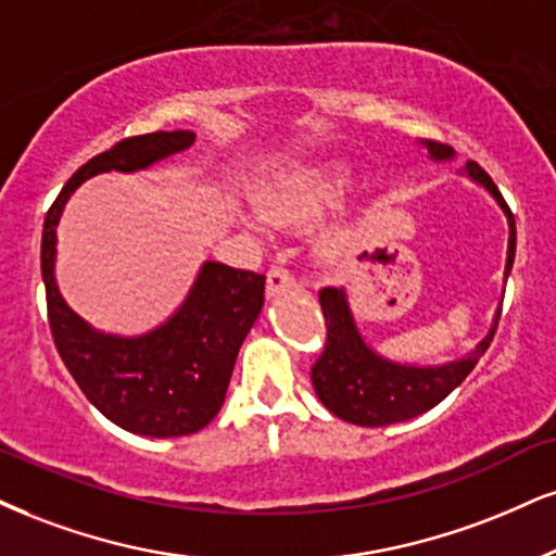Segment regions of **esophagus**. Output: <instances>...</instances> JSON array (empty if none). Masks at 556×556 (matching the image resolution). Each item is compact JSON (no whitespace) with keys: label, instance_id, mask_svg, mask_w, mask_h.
<instances>
[{"label":"esophagus","instance_id":"34e87169","mask_svg":"<svg viewBox=\"0 0 556 556\" xmlns=\"http://www.w3.org/2000/svg\"><path fill=\"white\" fill-rule=\"evenodd\" d=\"M293 283H296V280H293V276L289 270H286V267L273 265L270 273H267V296H270V299L278 296L280 291L291 289Z\"/></svg>","mask_w":556,"mask_h":556}]
</instances>
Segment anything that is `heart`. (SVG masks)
<instances>
[{
    "mask_svg": "<svg viewBox=\"0 0 556 556\" xmlns=\"http://www.w3.org/2000/svg\"><path fill=\"white\" fill-rule=\"evenodd\" d=\"M353 182V173L342 164L283 175L255 193L257 216L273 226H306L340 205Z\"/></svg>",
    "mask_w": 556,
    "mask_h": 556,
    "instance_id": "obj_1",
    "label": "heart"
}]
</instances>
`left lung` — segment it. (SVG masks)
<instances>
[{
    "label": "left lung",
    "instance_id": "8db88e82",
    "mask_svg": "<svg viewBox=\"0 0 556 556\" xmlns=\"http://www.w3.org/2000/svg\"><path fill=\"white\" fill-rule=\"evenodd\" d=\"M428 149L430 160H454V149L438 141H420ZM469 180L482 185L508 218V260H505V280L510 276L513 257H516V218L508 203L500 195L497 185L477 162H467ZM319 304L327 321L325 351L312 368V383L319 402L338 415L340 420L363 425V428H381L433 409L471 374L477 361L490 348L492 334L497 330L500 309L492 319L490 332L477 342V348L464 358L438 363V366H415V363H396L376 353L355 325L353 309L348 304L345 289H321Z\"/></svg>",
    "mask_w": 556,
    "mask_h": 556
}]
</instances>
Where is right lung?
<instances>
[{
    "instance_id": "right-lung-1",
    "label": "right lung",
    "mask_w": 556,
    "mask_h": 556,
    "mask_svg": "<svg viewBox=\"0 0 556 556\" xmlns=\"http://www.w3.org/2000/svg\"><path fill=\"white\" fill-rule=\"evenodd\" d=\"M193 143V131H156L118 141L81 164L43 222L40 273L56 351L87 400L136 435H190L214 420L239 348L263 309L265 276L208 260L173 317L136 338H121L94 330L61 296L56 226L66 201L89 177L113 169L139 173Z\"/></svg>"
}]
</instances>
